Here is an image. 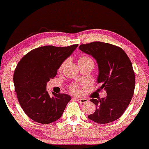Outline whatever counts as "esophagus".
Returning <instances> with one entry per match:
<instances>
[{"mask_svg":"<svg viewBox=\"0 0 149 149\" xmlns=\"http://www.w3.org/2000/svg\"><path fill=\"white\" fill-rule=\"evenodd\" d=\"M77 100L79 103H87L88 102V100L85 98H77Z\"/></svg>","mask_w":149,"mask_h":149,"instance_id":"34e87169","label":"esophagus"}]
</instances>
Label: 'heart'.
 Wrapping results in <instances>:
<instances>
[{
    "label": "heart",
    "mask_w": 149,
    "mask_h": 149,
    "mask_svg": "<svg viewBox=\"0 0 149 149\" xmlns=\"http://www.w3.org/2000/svg\"><path fill=\"white\" fill-rule=\"evenodd\" d=\"M88 62H93V60H92V59H91V58H89V57H87V56H82V57H81V58L79 59V61H78L79 64H80V63ZM66 61H65L64 62L62 63V64L60 66V70L63 68V67L64 66V65L66 64ZM70 91H72V93H78V92H79V87H78V85H72V86L70 87Z\"/></svg>",
    "instance_id": "1"
}]
</instances>
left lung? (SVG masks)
<instances>
[{"instance_id":"obj_1","label":"left lung","mask_w":149,"mask_h":149,"mask_svg":"<svg viewBox=\"0 0 149 149\" xmlns=\"http://www.w3.org/2000/svg\"><path fill=\"white\" fill-rule=\"evenodd\" d=\"M90 55L98 65L97 90L104 89L107 97L90 100L96 107L88 118L97 123L105 124L119 119L129 106L135 88V74L131 61L119 47L103 42L81 45L79 47Z\"/></svg>"}]
</instances>
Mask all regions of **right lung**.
Masks as SVG:
<instances>
[{
  "label": "right lung",
  "instance_id": "add662e5",
  "mask_svg": "<svg viewBox=\"0 0 149 149\" xmlns=\"http://www.w3.org/2000/svg\"><path fill=\"white\" fill-rule=\"evenodd\" d=\"M77 47H40L28 52L17 64L13 75L15 91L24 113L33 121L48 124L62 117L71 97L53 91L51 96L47 83L56 77L62 63Z\"/></svg>",
  "mask_w": 149,
  "mask_h": 149
}]
</instances>
